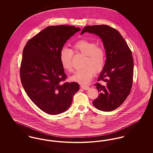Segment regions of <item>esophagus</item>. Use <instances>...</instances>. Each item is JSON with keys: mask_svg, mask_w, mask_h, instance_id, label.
<instances>
[{"mask_svg": "<svg viewBox=\"0 0 153 153\" xmlns=\"http://www.w3.org/2000/svg\"><path fill=\"white\" fill-rule=\"evenodd\" d=\"M80 87H81V88H82V89H85V90H87V89H88L89 88V87L86 86V85H80Z\"/></svg>", "mask_w": 153, "mask_h": 153, "instance_id": "obj_1", "label": "esophagus"}]
</instances>
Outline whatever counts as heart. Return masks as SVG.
Here are the masks:
<instances>
[{"instance_id": "b5f03b06", "label": "heart", "mask_w": 153, "mask_h": 153, "mask_svg": "<svg viewBox=\"0 0 153 153\" xmlns=\"http://www.w3.org/2000/svg\"><path fill=\"white\" fill-rule=\"evenodd\" d=\"M73 53L85 55L82 66L84 68L77 71L71 79L81 84H87L92 80L95 72L99 73L103 69L106 61V53L104 48L97 45L95 41L81 39L72 45V50L67 48L61 49L59 53V61L66 71L72 72Z\"/></svg>"}]
</instances>
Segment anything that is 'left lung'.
Listing matches in <instances>:
<instances>
[{
  "mask_svg": "<svg viewBox=\"0 0 153 153\" xmlns=\"http://www.w3.org/2000/svg\"><path fill=\"white\" fill-rule=\"evenodd\" d=\"M94 33L102 38L106 52V61L96 82L99 96L93 101L97 109L112 111L123 102L131 91L134 75V60L130 48L120 33L108 25L85 26L81 33Z\"/></svg>",
  "mask_w": 153,
  "mask_h": 153,
  "instance_id": "8db88e82",
  "label": "left lung"
}]
</instances>
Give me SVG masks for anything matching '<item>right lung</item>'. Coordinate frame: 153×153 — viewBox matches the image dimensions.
<instances>
[{
  "label": "right lung",
  "instance_id": "right-lung-1",
  "mask_svg": "<svg viewBox=\"0 0 153 153\" xmlns=\"http://www.w3.org/2000/svg\"><path fill=\"white\" fill-rule=\"evenodd\" d=\"M80 30L73 26H48L30 39L23 49L20 66L23 87L31 101L48 114L68 109L79 90L78 83L64 82L67 76L59 53L66 41Z\"/></svg>",
  "mask_w": 153,
  "mask_h": 153
}]
</instances>
